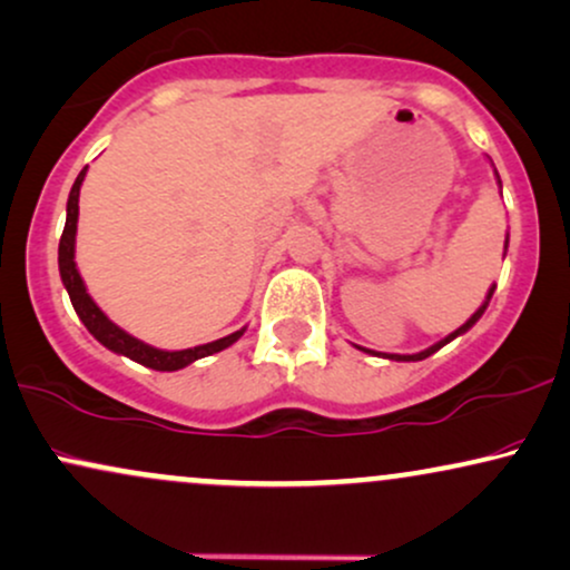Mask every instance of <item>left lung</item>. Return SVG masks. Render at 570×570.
Wrapping results in <instances>:
<instances>
[{
	"instance_id": "obj_1",
	"label": "left lung",
	"mask_w": 570,
	"mask_h": 570,
	"mask_svg": "<svg viewBox=\"0 0 570 570\" xmlns=\"http://www.w3.org/2000/svg\"><path fill=\"white\" fill-rule=\"evenodd\" d=\"M497 181H500V176H497ZM505 247H508V242H505ZM494 289H497V286H492V289H489V294H487V299H484V305H481V307L476 309V313H473V315H471V318H468V321L463 323V326H460L458 331H452V334H450V336H444V338H442V342H436V344H434V347H429V350H423V352H415V355H381V352H371V350H363V347H360V350H363V352H371V355H381V357H389V360H407V363H410V360H423V357L434 355V352H436V350H442V347H444V344H450V342H452V338H455V336H460V334H465V331H468V328H471V326H473V323H476V321L481 318V315H484V309H487V305H489V299H492V294H494Z\"/></svg>"
}]
</instances>
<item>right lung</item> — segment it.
Masks as SVG:
<instances>
[{
    "mask_svg": "<svg viewBox=\"0 0 570 570\" xmlns=\"http://www.w3.org/2000/svg\"><path fill=\"white\" fill-rule=\"evenodd\" d=\"M83 176H86V168L78 173L73 189H70L68 218H65V228H62V236H60V249H57V255H60V257H57V263H60V276H62L65 289H68L70 302H73L78 318L83 321V326L89 328V334L97 338L99 344H105L107 350L118 352V355L131 357L139 365H147V368H153V371H178V368H186V365L194 363V360L215 355V352L232 347L236 338L244 334V328L242 331H234V334H228V336H223V338H215V342L199 344V347H191V350L165 352V350L149 347V344L139 342V338H136V336L126 334V331L120 328V326H115V323L107 318L102 309L97 307V302H94L89 297V292H86L81 273H78V268H76L78 194H81Z\"/></svg>",
    "mask_w": 570,
    "mask_h": 570,
    "instance_id": "1",
    "label": "right lung"
}]
</instances>
